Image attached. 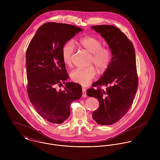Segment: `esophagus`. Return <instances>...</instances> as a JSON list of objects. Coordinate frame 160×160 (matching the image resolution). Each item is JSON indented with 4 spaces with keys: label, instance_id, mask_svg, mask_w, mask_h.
Instances as JSON below:
<instances>
[{
    "label": "esophagus",
    "instance_id": "34e87169",
    "mask_svg": "<svg viewBox=\"0 0 160 160\" xmlns=\"http://www.w3.org/2000/svg\"><path fill=\"white\" fill-rule=\"evenodd\" d=\"M82 97H87V94H86V89L84 88H82Z\"/></svg>",
    "mask_w": 160,
    "mask_h": 160
}]
</instances>
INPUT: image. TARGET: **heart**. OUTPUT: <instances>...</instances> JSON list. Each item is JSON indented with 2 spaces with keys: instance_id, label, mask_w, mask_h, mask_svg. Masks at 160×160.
<instances>
[{
  "instance_id": "b5f03b06",
  "label": "heart",
  "mask_w": 160,
  "mask_h": 160,
  "mask_svg": "<svg viewBox=\"0 0 160 160\" xmlns=\"http://www.w3.org/2000/svg\"><path fill=\"white\" fill-rule=\"evenodd\" d=\"M78 44L82 50L90 53L89 65H91V66L73 70L71 73V78L73 82L86 86L95 77L97 70L95 67L100 73L105 72L110 67L113 53L109 47L103 46L102 41L93 36L81 38L78 41ZM74 53V47L72 42H67L63 46L62 57L65 65L71 66Z\"/></svg>"
}]
</instances>
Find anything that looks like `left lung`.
Listing matches in <instances>:
<instances>
[{
    "label": "left lung",
    "instance_id": "8db88e82",
    "mask_svg": "<svg viewBox=\"0 0 160 160\" xmlns=\"http://www.w3.org/2000/svg\"><path fill=\"white\" fill-rule=\"evenodd\" d=\"M105 39L113 53L111 65L102 77L87 91L97 98L99 107L92 113L98 124L111 125L119 121L131 107L138 86L134 47L127 36L111 25L91 27ZM106 86L103 90L101 87Z\"/></svg>",
    "mask_w": 160,
    "mask_h": 160
}]
</instances>
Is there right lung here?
Listing matches in <instances>:
<instances>
[{
	"instance_id": "add662e5",
	"label": "right lung",
	"mask_w": 160,
	"mask_h": 160,
	"mask_svg": "<svg viewBox=\"0 0 160 160\" xmlns=\"http://www.w3.org/2000/svg\"><path fill=\"white\" fill-rule=\"evenodd\" d=\"M82 29L68 24L48 22L37 31L28 47L27 92L37 112L47 121L61 124L68 118L70 105L82 94L80 84L69 82L62 87L68 75L63 62L62 49Z\"/></svg>"
}]
</instances>
